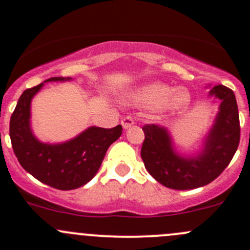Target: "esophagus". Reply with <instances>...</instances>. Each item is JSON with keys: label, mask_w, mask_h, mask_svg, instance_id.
I'll return each instance as SVG.
<instances>
[{"label": "esophagus", "mask_w": 250, "mask_h": 250, "mask_svg": "<svg viewBox=\"0 0 250 250\" xmlns=\"http://www.w3.org/2000/svg\"><path fill=\"white\" fill-rule=\"evenodd\" d=\"M121 123H122V127L125 128V129H128V128H130L133 125H134V120H133L130 116H127V117H125L122 121H121Z\"/></svg>", "instance_id": "34e87169"}]
</instances>
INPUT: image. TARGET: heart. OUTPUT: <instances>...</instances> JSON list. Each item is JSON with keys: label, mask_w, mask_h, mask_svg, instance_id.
I'll list each match as a JSON object with an SVG mask.
<instances>
[{"label": "heart", "mask_w": 250, "mask_h": 250, "mask_svg": "<svg viewBox=\"0 0 250 250\" xmlns=\"http://www.w3.org/2000/svg\"><path fill=\"white\" fill-rule=\"evenodd\" d=\"M128 100L139 106L161 109L168 113H179L190 107L191 94L186 88H173L167 83L156 81L130 92Z\"/></svg>", "instance_id": "b5f03b06"}]
</instances>
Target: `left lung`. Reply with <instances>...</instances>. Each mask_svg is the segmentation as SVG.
<instances>
[{"label": "left lung", "instance_id": "obj_1", "mask_svg": "<svg viewBox=\"0 0 250 250\" xmlns=\"http://www.w3.org/2000/svg\"><path fill=\"white\" fill-rule=\"evenodd\" d=\"M209 97L219 100V111L203 146L186 156L176 152L169 130L158 125L143 127L145 140L141 158L147 172L174 190L202 188L218 178L232 160L239 144V116L236 97L223 84L211 87Z\"/></svg>", "mask_w": 250, "mask_h": 250}]
</instances>
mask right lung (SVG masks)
<instances>
[{"mask_svg":"<svg viewBox=\"0 0 250 250\" xmlns=\"http://www.w3.org/2000/svg\"><path fill=\"white\" fill-rule=\"evenodd\" d=\"M71 77H52L24 90L9 123L12 147L21 167L34 178L58 190H74L92 180L107 148L122 134V125L111 129L89 127L64 143H42L31 128L32 98L47 82H65Z\"/></svg>","mask_w":250,"mask_h":250,"instance_id":"add662e5","label":"right lung"}]
</instances>
